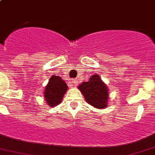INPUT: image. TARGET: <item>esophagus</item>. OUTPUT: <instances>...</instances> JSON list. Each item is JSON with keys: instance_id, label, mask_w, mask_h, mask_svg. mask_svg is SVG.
<instances>
[{"instance_id": "1", "label": "esophagus", "mask_w": 155, "mask_h": 155, "mask_svg": "<svg viewBox=\"0 0 155 155\" xmlns=\"http://www.w3.org/2000/svg\"><path fill=\"white\" fill-rule=\"evenodd\" d=\"M78 80H75V79H73V80L71 81V83L73 84L74 85L78 84Z\"/></svg>"}]
</instances>
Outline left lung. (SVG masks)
<instances>
[{
  "label": "left lung",
  "mask_w": 155,
  "mask_h": 155,
  "mask_svg": "<svg viewBox=\"0 0 155 155\" xmlns=\"http://www.w3.org/2000/svg\"><path fill=\"white\" fill-rule=\"evenodd\" d=\"M79 89L85 101L95 108L104 109L108 105L109 89L97 74H94L89 81L78 85Z\"/></svg>",
  "instance_id": "8db88e82"
}]
</instances>
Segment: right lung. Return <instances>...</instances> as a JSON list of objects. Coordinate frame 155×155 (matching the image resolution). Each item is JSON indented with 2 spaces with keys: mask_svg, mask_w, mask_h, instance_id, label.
Returning <instances> with one entry per match:
<instances>
[{
  "mask_svg": "<svg viewBox=\"0 0 155 155\" xmlns=\"http://www.w3.org/2000/svg\"><path fill=\"white\" fill-rule=\"evenodd\" d=\"M68 87L66 82L62 80L61 77L51 76L44 91V97L47 104L51 107L59 104L62 101Z\"/></svg>",
  "mask_w": 155,
  "mask_h": 155,
  "instance_id": "add662e5",
  "label": "right lung"
}]
</instances>
